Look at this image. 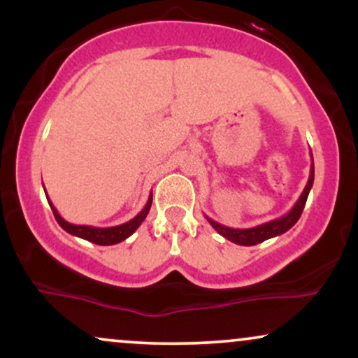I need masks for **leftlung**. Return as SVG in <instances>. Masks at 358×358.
Here are the masks:
<instances>
[{
  "instance_id": "1",
  "label": "left lung",
  "mask_w": 358,
  "mask_h": 358,
  "mask_svg": "<svg viewBox=\"0 0 358 358\" xmlns=\"http://www.w3.org/2000/svg\"><path fill=\"white\" fill-rule=\"evenodd\" d=\"M313 180H315V165H313V155H311L310 178H308L305 190H303L301 195H299L298 202L293 205V208H291L286 215L279 217V219L266 222V224L256 225V227L231 229V227H227V225H222V224H219V222L212 220L208 215H205V217H207L208 224H210L212 227L215 229V231L219 232L222 237H225L227 241H231V242H234V244H239V245H256V244H259V242H264V241L271 239V237L281 236V234L287 232L294 224H296V222L299 220V217H301L303 208H305V203L308 200V193H310L311 187H313Z\"/></svg>"
}]
</instances>
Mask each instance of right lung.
<instances>
[{
    "label": "right lung",
    "mask_w": 358,
    "mask_h": 358,
    "mask_svg": "<svg viewBox=\"0 0 358 358\" xmlns=\"http://www.w3.org/2000/svg\"><path fill=\"white\" fill-rule=\"evenodd\" d=\"M47 200H48V203H50L52 212H53V215H55L57 222H59V225L64 229L65 232L72 234V236H76V237H80V239L94 242V244H97V245H113V244H119V242L126 241L127 237H129L131 234L136 231L139 225L143 224V220L146 219L148 212H150V208H151L153 195L150 193V199H148L145 208H143V210L139 212L134 219H131L129 222H124V224H121V225H114V227H92V225L71 224V222L62 219V215L57 212V208L53 207V203L50 202V199H48V196H47Z\"/></svg>",
    "instance_id": "add662e5"
}]
</instances>
